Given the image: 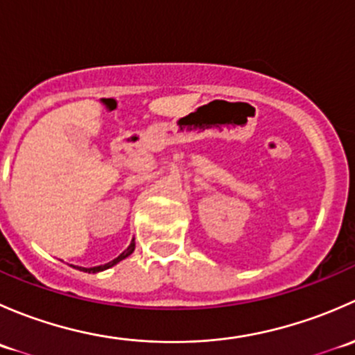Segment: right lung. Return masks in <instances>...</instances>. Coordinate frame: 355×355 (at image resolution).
<instances>
[{
    "mask_svg": "<svg viewBox=\"0 0 355 355\" xmlns=\"http://www.w3.org/2000/svg\"><path fill=\"white\" fill-rule=\"evenodd\" d=\"M134 249H135V242L132 241V242H130V245H128L127 249H125L123 252H121L120 256L116 257V259L110 261V263H106V264H101V266H94V268H80V270H82V271H89V273H98V271H105V270H108V268L114 266V264H116V263H120V261H121V259H125V257L130 256V254L134 252Z\"/></svg>",
    "mask_w": 355,
    "mask_h": 355,
    "instance_id": "add662e5",
    "label": "right lung"
}]
</instances>
